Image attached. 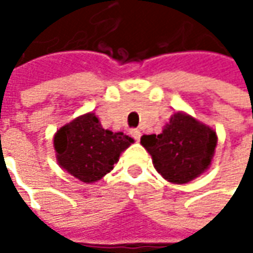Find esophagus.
Masks as SVG:
<instances>
[{
    "label": "esophagus",
    "mask_w": 253,
    "mask_h": 253,
    "mask_svg": "<svg viewBox=\"0 0 253 253\" xmlns=\"http://www.w3.org/2000/svg\"><path fill=\"white\" fill-rule=\"evenodd\" d=\"M131 135L135 141H139V139H141V131H139V129H132Z\"/></svg>",
    "instance_id": "esophagus-1"
}]
</instances>
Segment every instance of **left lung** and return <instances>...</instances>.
Wrapping results in <instances>:
<instances>
[{
	"label": "left lung",
	"mask_w": 253,
	"mask_h": 253,
	"mask_svg": "<svg viewBox=\"0 0 253 253\" xmlns=\"http://www.w3.org/2000/svg\"><path fill=\"white\" fill-rule=\"evenodd\" d=\"M217 133L186 112L170 117L159 135H143L141 145L149 152L162 177L184 184L200 177L211 166L217 148Z\"/></svg>",
	"instance_id": "8db88e82"
}]
</instances>
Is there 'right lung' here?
<instances>
[{
  "instance_id": "obj_1",
  "label": "right lung",
  "mask_w": 253,
  "mask_h": 253,
  "mask_svg": "<svg viewBox=\"0 0 253 253\" xmlns=\"http://www.w3.org/2000/svg\"><path fill=\"white\" fill-rule=\"evenodd\" d=\"M133 143L124 132L104 129L98 117L87 112L54 133L59 166L83 183H95L114 169L121 153Z\"/></svg>"
}]
</instances>
